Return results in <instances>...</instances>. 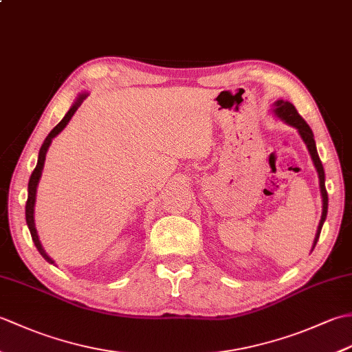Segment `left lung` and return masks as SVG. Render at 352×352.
Returning <instances> with one entry per match:
<instances>
[{
  "label": "left lung",
  "instance_id": "8db88e82",
  "mask_svg": "<svg viewBox=\"0 0 352 352\" xmlns=\"http://www.w3.org/2000/svg\"><path fill=\"white\" fill-rule=\"evenodd\" d=\"M274 111L283 119V121H286L289 125L295 126V129H298V131H300L301 138L305 142V145H307L309 153H310L311 159H313V163H315L316 170H318L320 193H322V218H320L318 233H316V237H315V243H313V248H315L316 243H318L319 234H320V230H322V226H324V221L327 218V210H328V195H327V189H325L324 166H322V163H320V159H319L318 151H316V144H315V139H313V131L309 126V124L304 121L302 116L298 113V110L295 109L294 104H290L289 101L280 100V101L275 102V110Z\"/></svg>",
  "mask_w": 352,
  "mask_h": 352
}]
</instances>
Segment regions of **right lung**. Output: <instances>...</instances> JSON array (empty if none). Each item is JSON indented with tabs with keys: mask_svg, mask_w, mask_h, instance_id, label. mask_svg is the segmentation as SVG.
<instances>
[{
	"mask_svg": "<svg viewBox=\"0 0 352 352\" xmlns=\"http://www.w3.org/2000/svg\"><path fill=\"white\" fill-rule=\"evenodd\" d=\"M86 96H87V95H85V94L80 95L78 98H77V102L74 104V106L69 109V111L65 115V118L62 119V121L58 122V124L54 126V129H52V130L50 131L47 139H45V142H43L42 146H41L39 159H37V164H36L34 170L32 172V177H30V182H28V198H27V204H25V219H27V226H28L30 234H32V239H33V242H34V245H36L37 251H39L41 256H42L45 260H47V261H50V263H54V261H52V260L47 256V252L43 251L42 245H41V242H39V237H37L36 227H34L33 212H34V201H36V189H37V183H39V178H41V175H42V169H43V163H45V155H47L48 146H50V144H51L52 138H56L57 134L65 129L66 124L69 122V119L72 118L74 113H76L77 109L81 106V102H83V100L86 98Z\"/></svg>",
	"mask_w": 352,
	"mask_h": 352,
	"instance_id": "obj_1",
	"label": "right lung"
}]
</instances>
